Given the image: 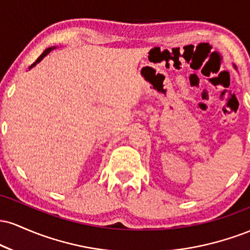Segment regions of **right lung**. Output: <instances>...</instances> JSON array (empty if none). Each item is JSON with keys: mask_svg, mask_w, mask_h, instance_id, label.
I'll use <instances>...</instances> for the list:
<instances>
[{"mask_svg": "<svg viewBox=\"0 0 250 250\" xmlns=\"http://www.w3.org/2000/svg\"><path fill=\"white\" fill-rule=\"evenodd\" d=\"M55 48L56 47H50V48H47V49H45L44 51H43V53L41 54V55H40V57H39V59H37L36 60V61L35 62H34L33 63V64H31L30 65V67H29V69H31V68H33V67H35V65L37 64V63H39V62H41L42 61V60H43V57H45V56H47L48 55V54H49L50 53V51L51 50H53V49H55Z\"/></svg>", "mask_w": 250, "mask_h": 250, "instance_id": "1", "label": "right lung"}]
</instances>
